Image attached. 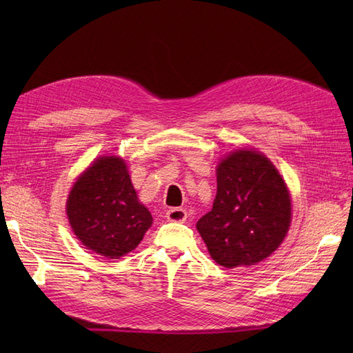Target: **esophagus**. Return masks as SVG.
I'll list each match as a JSON object with an SVG mask.
<instances>
[{
    "instance_id": "esophagus-1",
    "label": "esophagus",
    "mask_w": 353,
    "mask_h": 353,
    "mask_svg": "<svg viewBox=\"0 0 353 353\" xmlns=\"http://www.w3.org/2000/svg\"><path fill=\"white\" fill-rule=\"evenodd\" d=\"M166 218L168 221H172V222H184L187 219V212L184 209L172 208L166 212Z\"/></svg>"
}]
</instances>
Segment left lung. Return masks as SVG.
<instances>
[{"label": "left lung", "mask_w": 353, "mask_h": 353, "mask_svg": "<svg viewBox=\"0 0 353 353\" xmlns=\"http://www.w3.org/2000/svg\"><path fill=\"white\" fill-rule=\"evenodd\" d=\"M216 197L197 222L212 259L225 268L250 266L279 249L292 221L284 179L252 148L228 154L216 169Z\"/></svg>", "instance_id": "obj_1"}]
</instances>
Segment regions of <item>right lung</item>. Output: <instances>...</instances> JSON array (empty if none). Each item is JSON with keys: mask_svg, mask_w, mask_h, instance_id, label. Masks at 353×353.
Here are the masks:
<instances>
[{"mask_svg": "<svg viewBox=\"0 0 353 353\" xmlns=\"http://www.w3.org/2000/svg\"><path fill=\"white\" fill-rule=\"evenodd\" d=\"M66 212L85 249L119 259L132 252L152 227V213L138 201L123 159L103 156L72 187Z\"/></svg>", "mask_w": 353, "mask_h": 353, "instance_id": "add662e5", "label": "right lung"}]
</instances>
